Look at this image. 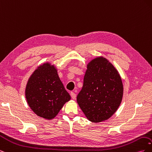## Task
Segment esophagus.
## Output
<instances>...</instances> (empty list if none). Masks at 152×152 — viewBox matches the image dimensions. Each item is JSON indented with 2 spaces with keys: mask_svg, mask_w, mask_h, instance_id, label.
I'll use <instances>...</instances> for the list:
<instances>
[{
  "mask_svg": "<svg viewBox=\"0 0 152 152\" xmlns=\"http://www.w3.org/2000/svg\"><path fill=\"white\" fill-rule=\"evenodd\" d=\"M70 95H71V97H72V98L73 99H75V98H76V94H75L74 93H73V92H72V93H70Z\"/></svg>",
  "mask_w": 152,
  "mask_h": 152,
  "instance_id": "1",
  "label": "esophagus"
}]
</instances>
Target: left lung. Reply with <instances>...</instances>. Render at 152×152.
<instances>
[{"mask_svg":"<svg viewBox=\"0 0 152 152\" xmlns=\"http://www.w3.org/2000/svg\"><path fill=\"white\" fill-rule=\"evenodd\" d=\"M124 87L120 74L107 58H96L87 64L82 90L77 102L92 122L111 117L120 106Z\"/></svg>","mask_w":152,"mask_h":152,"instance_id":"1","label":"left lung"}]
</instances>
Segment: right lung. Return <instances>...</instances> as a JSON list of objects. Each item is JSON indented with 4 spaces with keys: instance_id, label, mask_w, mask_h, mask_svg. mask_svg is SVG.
I'll return each instance as SVG.
<instances>
[{
    "instance_id": "obj_1",
    "label": "right lung",
    "mask_w": 152,
    "mask_h": 152,
    "mask_svg": "<svg viewBox=\"0 0 152 152\" xmlns=\"http://www.w3.org/2000/svg\"><path fill=\"white\" fill-rule=\"evenodd\" d=\"M25 98L32 111L47 120L53 119L71 99L56 67L49 62L40 65L32 73L26 86Z\"/></svg>"
}]
</instances>
